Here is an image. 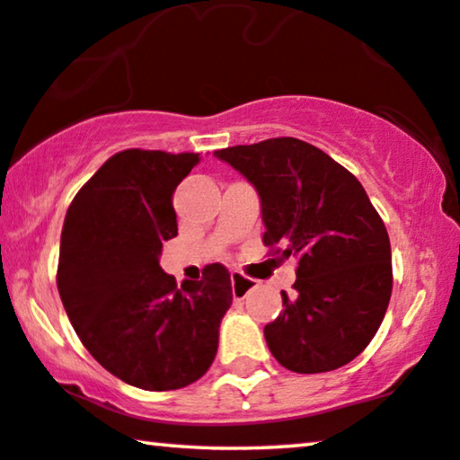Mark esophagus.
I'll list each match as a JSON object with an SVG mask.
<instances>
[{
  "instance_id": "obj_1",
  "label": "esophagus",
  "mask_w": 460,
  "mask_h": 460,
  "mask_svg": "<svg viewBox=\"0 0 460 460\" xmlns=\"http://www.w3.org/2000/svg\"><path fill=\"white\" fill-rule=\"evenodd\" d=\"M230 280H232V295H234V297H247L251 287H253V280L238 272H232Z\"/></svg>"
}]
</instances>
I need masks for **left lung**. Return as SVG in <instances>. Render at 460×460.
<instances>
[{"label": "left lung", "mask_w": 460, "mask_h": 460, "mask_svg": "<svg viewBox=\"0 0 460 460\" xmlns=\"http://www.w3.org/2000/svg\"><path fill=\"white\" fill-rule=\"evenodd\" d=\"M213 155L255 186L263 244L280 260H299L295 295L282 291L285 310L263 329L272 356L301 375L345 367L379 331L392 297V247L367 190L297 137Z\"/></svg>", "instance_id": "obj_1"}]
</instances>
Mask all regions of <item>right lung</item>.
<instances>
[{
  "instance_id": "1",
  "label": "right lung",
  "mask_w": 460,
  "mask_h": 460,
  "mask_svg": "<svg viewBox=\"0 0 460 460\" xmlns=\"http://www.w3.org/2000/svg\"><path fill=\"white\" fill-rule=\"evenodd\" d=\"M199 161L142 148L112 155L75 194L62 226L56 282L75 332L109 373L148 392L207 373L232 305L222 263L180 287L159 266L163 243L178 234L173 192Z\"/></svg>"
}]
</instances>
